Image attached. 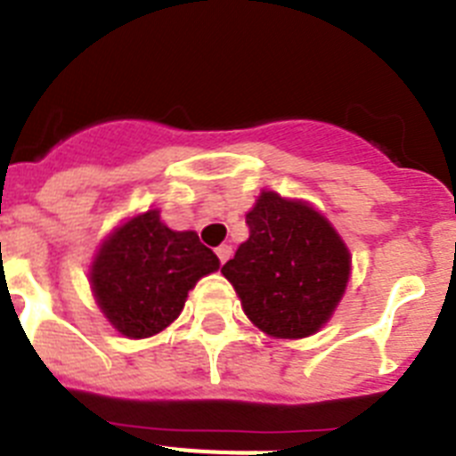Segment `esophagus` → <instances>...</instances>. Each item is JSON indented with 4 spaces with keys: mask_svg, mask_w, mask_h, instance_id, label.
Listing matches in <instances>:
<instances>
[{
    "mask_svg": "<svg viewBox=\"0 0 456 456\" xmlns=\"http://www.w3.org/2000/svg\"><path fill=\"white\" fill-rule=\"evenodd\" d=\"M216 256H219L221 263H225L228 257L232 256V247L231 244H221V247H216Z\"/></svg>",
    "mask_w": 456,
    "mask_h": 456,
    "instance_id": "esophagus-1",
    "label": "esophagus"
}]
</instances>
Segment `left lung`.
Listing matches in <instances>:
<instances>
[{
	"instance_id": "left-lung-1",
	"label": "left lung",
	"mask_w": 456,
	"mask_h": 456,
	"mask_svg": "<svg viewBox=\"0 0 456 456\" xmlns=\"http://www.w3.org/2000/svg\"><path fill=\"white\" fill-rule=\"evenodd\" d=\"M248 240L221 267L248 320L272 338H308L333 315L352 257L333 225L304 200L263 191L247 215Z\"/></svg>"
}]
</instances>
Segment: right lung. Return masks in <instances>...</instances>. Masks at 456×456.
Here are the masks:
<instances>
[{
    "mask_svg": "<svg viewBox=\"0 0 456 456\" xmlns=\"http://www.w3.org/2000/svg\"><path fill=\"white\" fill-rule=\"evenodd\" d=\"M219 269V257L193 231H171L157 209L118 225L91 267V288L116 331L151 338L183 313L199 278Z\"/></svg>",
    "mask_w": 456,
    "mask_h": 456,
    "instance_id": "right-lung-1",
    "label": "right lung"
}]
</instances>
